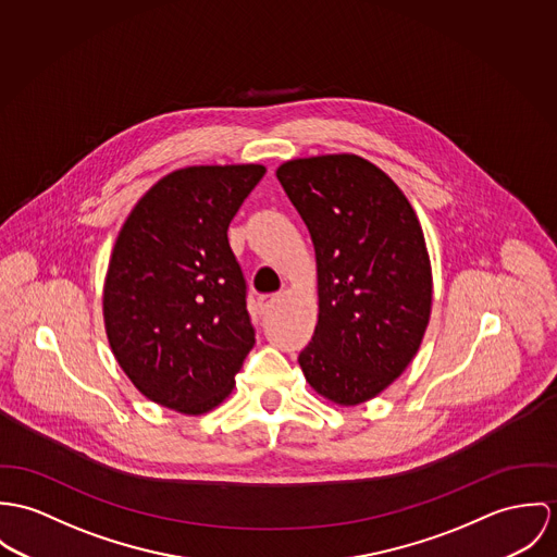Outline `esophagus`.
Segmentation results:
<instances>
[{
    "mask_svg": "<svg viewBox=\"0 0 557 557\" xmlns=\"http://www.w3.org/2000/svg\"><path fill=\"white\" fill-rule=\"evenodd\" d=\"M277 301H280V295H262V297L258 299V308H260L262 313H267Z\"/></svg>",
    "mask_w": 557,
    "mask_h": 557,
    "instance_id": "1",
    "label": "esophagus"
}]
</instances>
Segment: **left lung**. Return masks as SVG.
I'll return each instance as SVG.
<instances>
[{
  "label": "left lung",
  "instance_id": "left-lung-1",
  "mask_svg": "<svg viewBox=\"0 0 557 557\" xmlns=\"http://www.w3.org/2000/svg\"><path fill=\"white\" fill-rule=\"evenodd\" d=\"M277 180L318 262L320 313L301 370L326 399L363 404L408 368L430 322L421 224L401 189L359 156L290 160Z\"/></svg>",
  "mask_w": 557,
  "mask_h": 557
}]
</instances>
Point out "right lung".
<instances>
[{
	"label": "right lung",
	"instance_id": "obj_1",
	"mask_svg": "<svg viewBox=\"0 0 557 557\" xmlns=\"http://www.w3.org/2000/svg\"><path fill=\"white\" fill-rule=\"evenodd\" d=\"M264 166H187L125 220L104 284L117 363L151 401L202 414L235 384L256 331L228 224Z\"/></svg>",
	"mask_w": 557,
	"mask_h": 557
}]
</instances>
